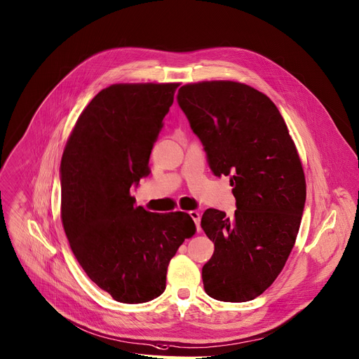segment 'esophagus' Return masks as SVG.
<instances>
[{
    "label": "esophagus",
    "instance_id": "1",
    "mask_svg": "<svg viewBox=\"0 0 359 359\" xmlns=\"http://www.w3.org/2000/svg\"><path fill=\"white\" fill-rule=\"evenodd\" d=\"M188 215H189V217H191V219L194 220L196 227H197V231H200V230H201V227H200V220H201L200 213L197 212V210H191V212H188Z\"/></svg>",
    "mask_w": 359,
    "mask_h": 359
}]
</instances>
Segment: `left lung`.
Segmentation results:
<instances>
[{
	"mask_svg": "<svg viewBox=\"0 0 359 359\" xmlns=\"http://www.w3.org/2000/svg\"><path fill=\"white\" fill-rule=\"evenodd\" d=\"M177 100L210 170L230 178L236 198L235 217L216 208L201 217L215 243L204 290L220 302L254 300L278 277L300 229L306 180L296 144L276 104L245 83H188Z\"/></svg>",
	"mask_w": 359,
	"mask_h": 359,
	"instance_id": "left-lung-1",
	"label": "left lung"
}]
</instances>
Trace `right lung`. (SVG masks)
I'll return each instance as SVG.
<instances>
[{
  "label": "right lung",
  "instance_id": "add662e5",
  "mask_svg": "<svg viewBox=\"0 0 359 359\" xmlns=\"http://www.w3.org/2000/svg\"><path fill=\"white\" fill-rule=\"evenodd\" d=\"M180 83H114L87 105L60 162V216L93 283L120 303L151 302L166 269L196 231L187 213H151L130 187L147 177L154 143Z\"/></svg>",
  "mask_w": 359,
  "mask_h": 359
}]
</instances>
